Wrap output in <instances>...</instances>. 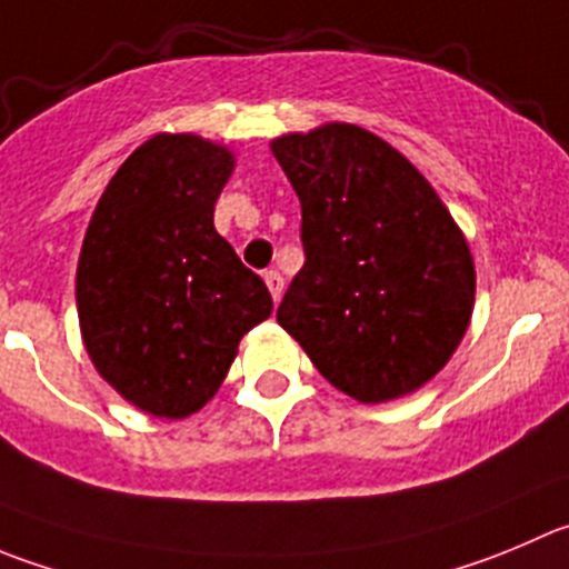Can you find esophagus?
I'll return each mask as SVG.
<instances>
[{
	"label": "esophagus",
	"mask_w": 569,
	"mask_h": 569,
	"mask_svg": "<svg viewBox=\"0 0 569 569\" xmlns=\"http://www.w3.org/2000/svg\"><path fill=\"white\" fill-rule=\"evenodd\" d=\"M264 284H268L273 301L281 299V290H284V279H281L279 270H264Z\"/></svg>",
	"instance_id": "obj_1"
}]
</instances>
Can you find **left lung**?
I'll use <instances>...</instances> for the list:
<instances>
[{
	"label": "left lung",
	"instance_id": "obj_1",
	"mask_svg": "<svg viewBox=\"0 0 569 569\" xmlns=\"http://www.w3.org/2000/svg\"><path fill=\"white\" fill-rule=\"evenodd\" d=\"M270 150L301 200L307 253L276 321L357 402L419 391L472 321L475 262L450 209L360 126L284 133Z\"/></svg>",
	"mask_w": 569,
	"mask_h": 569
}]
</instances>
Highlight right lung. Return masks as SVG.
<instances>
[{
	"instance_id": "right-lung-1",
	"label": "right lung",
	"mask_w": 569,
	"mask_h": 569,
	"mask_svg": "<svg viewBox=\"0 0 569 569\" xmlns=\"http://www.w3.org/2000/svg\"><path fill=\"white\" fill-rule=\"evenodd\" d=\"M234 172L226 144L156 133L113 172L78 259L74 299L97 375L156 419L218 393L242 335L273 310L268 288L214 231Z\"/></svg>"
}]
</instances>
